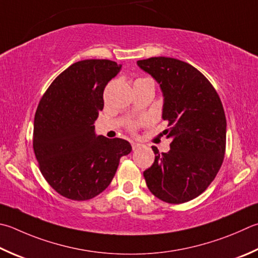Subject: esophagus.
I'll return each instance as SVG.
<instances>
[{
    "label": "esophagus",
    "mask_w": 258,
    "mask_h": 258,
    "mask_svg": "<svg viewBox=\"0 0 258 258\" xmlns=\"http://www.w3.org/2000/svg\"><path fill=\"white\" fill-rule=\"evenodd\" d=\"M131 144H132V149H133V150H137V149H139L140 147H141V144L137 143V142H132Z\"/></svg>",
    "instance_id": "obj_1"
}]
</instances>
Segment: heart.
Instances as JSON below:
<instances>
[{"label": "heart", "instance_id": "obj_1", "mask_svg": "<svg viewBox=\"0 0 258 258\" xmlns=\"http://www.w3.org/2000/svg\"><path fill=\"white\" fill-rule=\"evenodd\" d=\"M149 123V118L148 117H140V118H135V119H132L130 120L127 123V128L128 131H131V132H135L140 126L142 125H145Z\"/></svg>", "mask_w": 258, "mask_h": 258}]
</instances>
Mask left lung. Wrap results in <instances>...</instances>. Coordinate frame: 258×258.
<instances>
[{
	"instance_id": "1",
	"label": "left lung",
	"mask_w": 258,
	"mask_h": 258,
	"mask_svg": "<svg viewBox=\"0 0 258 258\" xmlns=\"http://www.w3.org/2000/svg\"><path fill=\"white\" fill-rule=\"evenodd\" d=\"M156 79L165 97L162 118L170 150L152 147L154 162L143 172L150 191L163 202L194 200L217 176L226 153L227 119L221 99L198 69L171 57L138 60Z\"/></svg>"
}]
</instances>
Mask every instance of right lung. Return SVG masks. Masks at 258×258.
Instances as JSON below:
<instances>
[{
	"instance_id": "1",
	"label": "right lung",
	"mask_w": 258,
	"mask_h": 258,
	"mask_svg": "<svg viewBox=\"0 0 258 258\" xmlns=\"http://www.w3.org/2000/svg\"><path fill=\"white\" fill-rule=\"evenodd\" d=\"M120 70L109 59L72 64L50 83L37 107L32 147L38 167L55 191L87 201L113 180L119 160L132 151L121 139L96 137L104 90Z\"/></svg>"
}]
</instances>
